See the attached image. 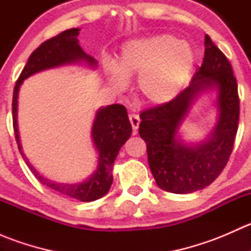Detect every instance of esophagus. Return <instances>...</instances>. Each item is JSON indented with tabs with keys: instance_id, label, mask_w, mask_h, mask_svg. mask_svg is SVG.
<instances>
[{
	"instance_id": "obj_1",
	"label": "esophagus",
	"mask_w": 251,
	"mask_h": 251,
	"mask_svg": "<svg viewBox=\"0 0 251 251\" xmlns=\"http://www.w3.org/2000/svg\"><path fill=\"white\" fill-rule=\"evenodd\" d=\"M128 119H130V123L131 125H132V130H133V133L136 135V132H137V128H138V125H140V116L136 115V114H130L128 115Z\"/></svg>"
}]
</instances>
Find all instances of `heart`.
I'll list each match as a JSON object with an SVG mask.
<instances>
[{
  "label": "heart",
  "instance_id": "heart-1",
  "mask_svg": "<svg viewBox=\"0 0 251 251\" xmlns=\"http://www.w3.org/2000/svg\"><path fill=\"white\" fill-rule=\"evenodd\" d=\"M191 45L171 35L132 40L124 45L118 64L105 65L111 85L124 88L126 78L137 76V91L151 104H164L178 95L193 70Z\"/></svg>",
  "mask_w": 251,
  "mask_h": 251
}]
</instances>
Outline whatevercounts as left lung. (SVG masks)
Masks as SVG:
<instances>
[{"label":"left lung","instance_id":"left-lung-1","mask_svg":"<svg viewBox=\"0 0 251 251\" xmlns=\"http://www.w3.org/2000/svg\"><path fill=\"white\" fill-rule=\"evenodd\" d=\"M203 64L191 83L170 102L141 113L138 132L147 144L156 184L176 194L201 191L215 181L228 161L239 120L237 80L226 55L205 36ZM217 91L218 118L204 141L186 144L179 127L191 104L205 90Z\"/></svg>","mask_w":251,"mask_h":251}]
</instances>
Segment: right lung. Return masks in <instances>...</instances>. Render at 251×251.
Instances as JSON below:
<instances>
[{
    "mask_svg": "<svg viewBox=\"0 0 251 251\" xmlns=\"http://www.w3.org/2000/svg\"><path fill=\"white\" fill-rule=\"evenodd\" d=\"M78 31H80L78 27L65 30L57 36L45 41L31 53L14 86L13 103H12L13 127L20 154L25 159L30 170L41 183L68 198L76 199L80 201H93L102 198L109 192L113 183L111 171L114 168V161L120 148L130 138L132 132L127 110L124 105H107L100 108L96 113L91 136H92L93 146L98 153L97 169L88 178L78 183H62V182L48 179L40 175L23 153L19 128H18V95H19L20 86L25 78L44 70L63 67V65L77 64V63H86L92 69L97 68V60L86 54L78 45Z\"/></svg>",
    "mask_w": 251,
    "mask_h": 251,
    "instance_id": "1",
    "label": "right lung"
}]
</instances>
